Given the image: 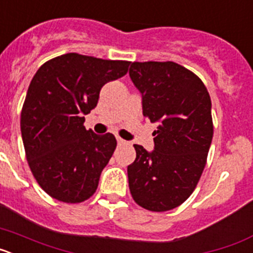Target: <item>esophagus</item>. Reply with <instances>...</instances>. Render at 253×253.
I'll return each instance as SVG.
<instances>
[{
    "instance_id": "obj_1",
    "label": "esophagus",
    "mask_w": 253,
    "mask_h": 253,
    "mask_svg": "<svg viewBox=\"0 0 253 253\" xmlns=\"http://www.w3.org/2000/svg\"><path fill=\"white\" fill-rule=\"evenodd\" d=\"M116 142H118V144H125V143H126L124 139H122L120 137H116Z\"/></svg>"
}]
</instances>
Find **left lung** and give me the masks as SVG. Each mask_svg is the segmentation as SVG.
Instances as JSON below:
<instances>
[{
	"label": "left lung",
	"instance_id": "8db88e82",
	"mask_svg": "<svg viewBox=\"0 0 253 253\" xmlns=\"http://www.w3.org/2000/svg\"><path fill=\"white\" fill-rule=\"evenodd\" d=\"M131 82L142 95L143 115L157 123L154 149L134 144L128 166L134 202L151 211L175 209L193 194L211 139V101L207 87L175 62H134Z\"/></svg>",
	"mask_w": 253,
	"mask_h": 253
}]
</instances>
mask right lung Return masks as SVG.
Masks as SVG:
<instances>
[{"instance_id": "1", "label": "right lung", "mask_w": 253, "mask_h": 253, "mask_svg": "<svg viewBox=\"0 0 253 253\" xmlns=\"http://www.w3.org/2000/svg\"><path fill=\"white\" fill-rule=\"evenodd\" d=\"M129 64L68 53L45 62L31 80L21 137L31 172L51 198L81 203L99 186L116 139L86 130L84 115L96 107L102 86L126 75Z\"/></svg>"}]
</instances>
